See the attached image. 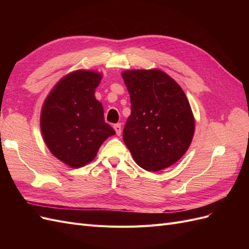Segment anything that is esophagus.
Returning a JSON list of instances; mask_svg holds the SVG:
<instances>
[{
    "label": "esophagus",
    "mask_w": 249,
    "mask_h": 249,
    "mask_svg": "<svg viewBox=\"0 0 249 249\" xmlns=\"http://www.w3.org/2000/svg\"><path fill=\"white\" fill-rule=\"evenodd\" d=\"M113 127H114L117 136H120V134H122V124H114V126H113Z\"/></svg>",
    "instance_id": "esophagus-1"
}]
</instances>
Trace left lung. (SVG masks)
<instances>
[{
	"instance_id": "obj_1",
	"label": "left lung",
	"mask_w": 249,
	"mask_h": 249,
	"mask_svg": "<svg viewBox=\"0 0 249 249\" xmlns=\"http://www.w3.org/2000/svg\"><path fill=\"white\" fill-rule=\"evenodd\" d=\"M131 115L123 138L135 162L158 171L178 161L190 146L194 117L183 89L159 70L125 71Z\"/></svg>"
}]
</instances>
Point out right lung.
Instances as JSON below:
<instances>
[{"mask_svg":"<svg viewBox=\"0 0 249 249\" xmlns=\"http://www.w3.org/2000/svg\"><path fill=\"white\" fill-rule=\"evenodd\" d=\"M101 79L95 71H73L57 83L43 104L44 142L57 159L73 168L91 162L103 142L115 134L94 96Z\"/></svg>","mask_w":249,"mask_h":249,"instance_id":"1","label":"right lung"}]
</instances>
